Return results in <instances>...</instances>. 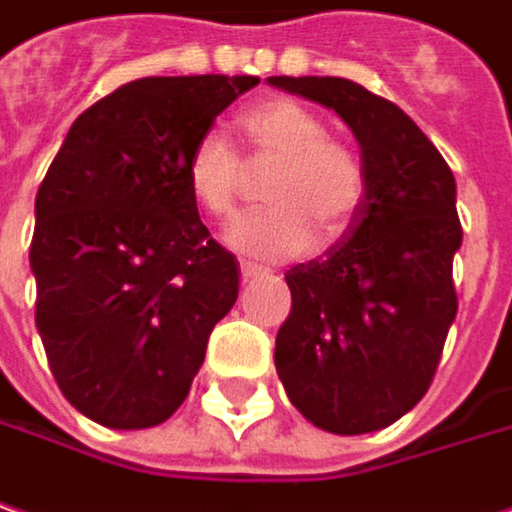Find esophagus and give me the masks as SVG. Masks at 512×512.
I'll return each instance as SVG.
<instances>
[{"label":"esophagus","mask_w":512,"mask_h":512,"mask_svg":"<svg viewBox=\"0 0 512 512\" xmlns=\"http://www.w3.org/2000/svg\"><path fill=\"white\" fill-rule=\"evenodd\" d=\"M240 275H243V281H249V278H257V275H266V269H260L255 263H240Z\"/></svg>","instance_id":"34e87169"}]
</instances>
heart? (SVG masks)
Wrapping results in <instances>:
<instances>
[{
    "label": "heart",
    "mask_w": 512,
    "mask_h": 512,
    "mask_svg": "<svg viewBox=\"0 0 512 512\" xmlns=\"http://www.w3.org/2000/svg\"><path fill=\"white\" fill-rule=\"evenodd\" d=\"M249 147V165H275L263 196V211L234 223L228 243L249 257L281 260L321 243L342 240L356 223L365 196L368 170L362 156L327 133L313 109L289 98L249 106L240 121ZM188 191L205 214L231 220L237 214L246 170L234 147L220 133H205L185 162Z\"/></svg>",
    "instance_id": "obj_1"
}]
</instances>
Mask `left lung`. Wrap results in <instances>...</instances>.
Returning <instances> with one entry per match:
<instances>
[{"label":"left lung","instance_id":"8db88e82","mask_svg":"<svg viewBox=\"0 0 512 512\" xmlns=\"http://www.w3.org/2000/svg\"><path fill=\"white\" fill-rule=\"evenodd\" d=\"M269 83L333 109L368 170L350 231L286 272L292 310L275 339V368L313 426L376 432L423 400L458 313L455 176L406 112L365 86L345 77Z\"/></svg>","mask_w":512,"mask_h":512}]
</instances>
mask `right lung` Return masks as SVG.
Returning a JSON list of instances; mask_svg holds the SVG:
<instances>
[{
    "instance_id": "right-lung-1",
    "label": "right lung",
    "mask_w": 512,
    "mask_h": 512,
    "mask_svg": "<svg viewBox=\"0 0 512 512\" xmlns=\"http://www.w3.org/2000/svg\"><path fill=\"white\" fill-rule=\"evenodd\" d=\"M252 75L141 77L77 115L37 191V330L63 397L109 429L191 391L240 266L202 226L188 153Z\"/></svg>"
}]
</instances>
